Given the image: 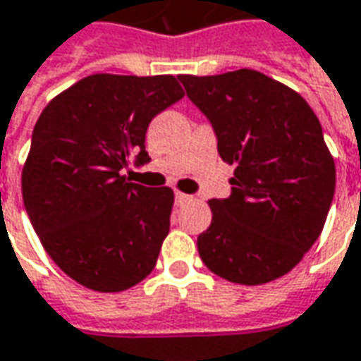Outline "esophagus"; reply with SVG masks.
Wrapping results in <instances>:
<instances>
[{
  "label": "esophagus",
  "instance_id": "34e87169",
  "mask_svg": "<svg viewBox=\"0 0 361 361\" xmlns=\"http://www.w3.org/2000/svg\"><path fill=\"white\" fill-rule=\"evenodd\" d=\"M189 201H191V195L181 193V191H176V203H178V205H183V203H189Z\"/></svg>",
  "mask_w": 361,
  "mask_h": 361
}]
</instances>
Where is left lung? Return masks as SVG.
Wrapping results in <instances>:
<instances>
[{
  "label": "left lung",
  "mask_w": 361,
  "mask_h": 361,
  "mask_svg": "<svg viewBox=\"0 0 361 361\" xmlns=\"http://www.w3.org/2000/svg\"><path fill=\"white\" fill-rule=\"evenodd\" d=\"M234 166L231 195L211 199L213 221L197 236L207 268L240 286L286 276L321 236L336 168L309 103L291 87L242 68L180 75Z\"/></svg>",
  "instance_id": "obj_1"
}]
</instances>
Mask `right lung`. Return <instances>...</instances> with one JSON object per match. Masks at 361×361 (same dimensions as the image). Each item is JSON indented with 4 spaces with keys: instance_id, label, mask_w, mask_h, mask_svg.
<instances>
[{
    "instance_id": "1",
    "label": "right lung",
    "mask_w": 361,
    "mask_h": 361,
    "mask_svg": "<svg viewBox=\"0 0 361 361\" xmlns=\"http://www.w3.org/2000/svg\"><path fill=\"white\" fill-rule=\"evenodd\" d=\"M181 97L173 75L93 74L40 113L23 203L44 250L80 286L117 293L154 269L173 191L130 183L123 170L150 160L146 128Z\"/></svg>"
}]
</instances>
